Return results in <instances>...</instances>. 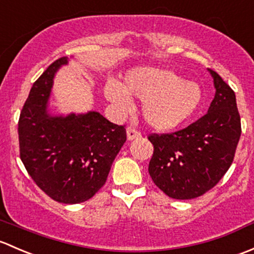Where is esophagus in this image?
<instances>
[{
	"mask_svg": "<svg viewBox=\"0 0 254 254\" xmlns=\"http://www.w3.org/2000/svg\"><path fill=\"white\" fill-rule=\"evenodd\" d=\"M142 137V133L139 132L138 129L133 127H128L127 128V138L128 140H132V139H138V138Z\"/></svg>",
	"mask_w": 254,
	"mask_h": 254,
	"instance_id": "esophagus-1",
	"label": "esophagus"
}]
</instances>
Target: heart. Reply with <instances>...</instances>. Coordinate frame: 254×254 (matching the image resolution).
<instances>
[{"mask_svg":"<svg viewBox=\"0 0 254 254\" xmlns=\"http://www.w3.org/2000/svg\"><path fill=\"white\" fill-rule=\"evenodd\" d=\"M105 94L124 111L132 108L130 96L140 99L146 122L156 129L166 130L187 121L199 108L202 89L194 80L182 79L174 70L143 67L128 72L125 84L109 82Z\"/></svg>","mask_w":254,"mask_h":254,"instance_id":"1","label":"heart"}]
</instances>
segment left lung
Instances as JSON below:
<instances>
[{"mask_svg": "<svg viewBox=\"0 0 254 254\" xmlns=\"http://www.w3.org/2000/svg\"><path fill=\"white\" fill-rule=\"evenodd\" d=\"M215 96L208 112L184 129L151 133L149 175L174 199H193L210 190L234 161L241 135L235 91L213 69Z\"/></svg>", "mask_w": 254, "mask_h": 254, "instance_id": "1", "label": "left lung"}]
</instances>
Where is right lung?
<instances>
[{
  "instance_id": "obj_1",
  "label": "right lung",
  "mask_w": 254,
  "mask_h": 254,
  "mask_svg": "<svg viewBox=\"0 0 254 254\" xmlns=\"http://www.w3.org/2000/svg\"><path fill=\"white\" fill-rule=\"evenodd\" d=\"M66 64L67 57L52 62L30 89L18 121L19 155L33 181L50 198L78 204L105 185L127 134L125 126L95 111L50 116L52 78Z\"/></svg>"
}]
</instances>
